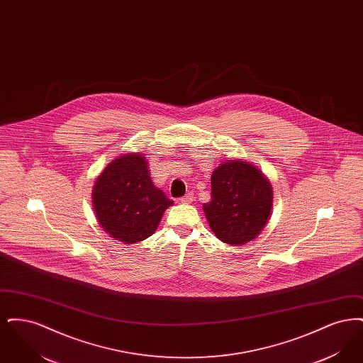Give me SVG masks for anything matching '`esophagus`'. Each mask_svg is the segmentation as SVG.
I'll list each match as a JSON object with an SVG mask.
<instances>
[{"label":"esophagus","instance_id":"obj_1","mask_svg":"<svg viewBox=\"0 0 363 363\" xmlns=\"http://www.w3.org/2000/svg\"><path fill=\"white\" fill-rule=\"evenodd\" d=\"M193 200H194V194L193 193H188V194H185V196H182L179 199V201L184 203V204H190V203H193Z\"/></svg>","mask_w":363,"mask_h":363}]
</instances>
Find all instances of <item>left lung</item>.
Here are the masks:
<instances>
[{
  "label": "left lung",
  "instance_id": "left-lung-1",
  "mask_svg": "<svg viewBox=\"0 0 363 363\" xmlns=\"http://www.w3.org/2000/svg\"><path fill=\"white\" fill-rule=\"evenodd\" d=\"M211 186V201L203 208L215 235L230 245L255 240L272 207V188L265 177L246 162L231 160L215 169Z\"/></svg>",
  "mask_w": 363,
  "mask_h": 363
}]
</instances>
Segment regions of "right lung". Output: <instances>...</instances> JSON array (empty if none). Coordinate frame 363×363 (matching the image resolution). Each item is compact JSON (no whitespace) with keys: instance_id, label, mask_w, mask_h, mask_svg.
<instances>
[{"instance_id":"right-lung-1","label":"right lung","mask_w":363,"mask_h":363,"mask_svg":"<svg viewBox=\"0 0 363 363\" xmlns=\"http://www.w3.org/2000/svg\"><path fill=\"white\" fill-rule=\"evenodd\" d=\"M94 209L99 225L113 238L136 243L151 237L173 201L151 181L140 154L113 160L95 182Z\"/></svg>"}]
</instances>
